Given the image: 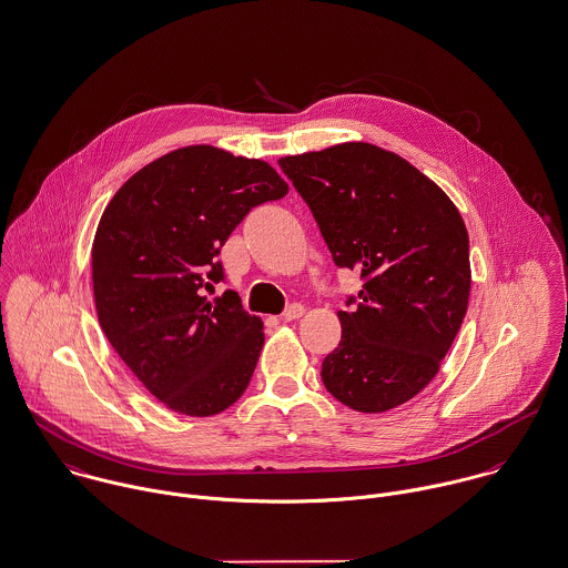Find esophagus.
Listing matches in <instances>:
<instances>
[{"mask_svg": "<svg viewBox=\"0 0 568 568\" xmlns=\"http://www.w3.org/2000/svg\"><path fill=\"white\" fill-rule=\"evenodd\" d=\"M305 314V307L301 305V303H292V305H287V310L283 312V318L285 321H296V318H301Z\"/></svg>", "mask_w": 568, "mask_h": 568, "instance_id": "esophagus-1", "label": "esophagus"}]
</instances>
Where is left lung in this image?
<instances>
[{"mask_svg": "<svg viewBox=\"0 0 568 568\" xmlns=\"http://www.w3.org/2000/svg\"><path fill=\"white\" fill-rule=\"evenodd\" d=\"M338 267L364 285L338 312L341 344L323 384L357 413L406 404L439 373L469 301V239L450 197L368 142L278 160Z\"/></svg>", "mask_w": 568, "mask_h": 568, "instance_id": "left-lung-1", "label": "left lung"}]
</instances>
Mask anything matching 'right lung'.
I'll return each mask as SVG.
<instances>
[{"label": "right lung", "mask_w": 568, "mask_h": 568, "mask_svg": "<svg viewBox=\"0 0 568 568\" xmlns=\"http://www.w3.org/2000/svg\"><path fill=\"white\" fill-rule=\"evenodd\" d=\"M287 182L263 160L211 144L171 151L131 175L108 204L92 245L99 323L115 353L166 408L211 417L250 384L263 323L224 281L230 232Z\"/></svg>", "instance_id": "add662e5"}]
</instances>
